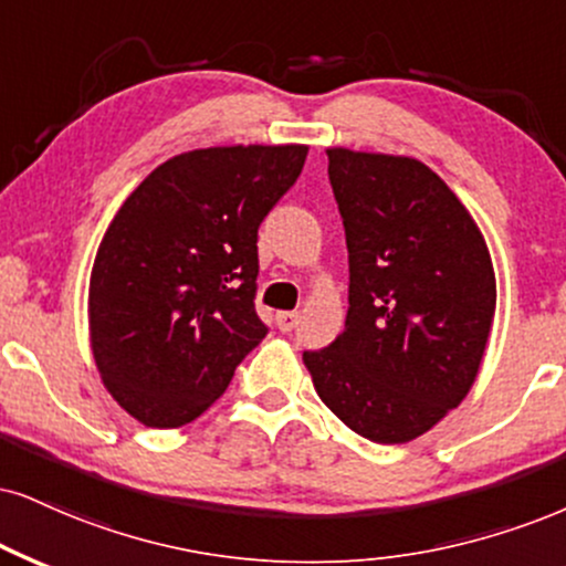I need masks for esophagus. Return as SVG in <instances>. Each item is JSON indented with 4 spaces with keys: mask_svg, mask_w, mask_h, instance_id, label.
Wrapping results in <instances>:
<instances>
[{
    "mask_svg": "<svg viewBox=\"0 0 566 566\" xmlns=\"http://www.w3.org/2000/svg\"><path fill=\"white\" fill-rule=\"evenodd\" d=\"M277 327H281L283 333H291L294 331V327L298 325V315L296 312H277Z\"/></svg>",
    "mask_w": 566,
    "mask_h": 566,
    "instance_id": "1",
    "label": "esophagus"
}]
</instances>
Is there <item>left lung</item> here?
<instances>
[{
    "mask_svg": "<svg viewBox=\"0 0 566 566\" xmlns=\"http://www.w3.org/2000/svg\"><path fill=\"white\" fill-rule=\"evenodd\" d=\"M344 218V333L304 365L325 407L361 438L407 443L457 409L483 361L496 275L457 193L411 157L327 149Z\"/></svg>",
    "mask_w": 566,
    "mask_h": 566,
    "instance_id": "1",
    "label": "left lung"
}]
</instances>
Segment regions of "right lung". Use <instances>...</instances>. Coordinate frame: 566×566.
Returning a JSON list of instances; mask_svg holds the SVG:
<instances>
[{
    "instance_id": "add662e5",
    "label": "right lung",
    "mask_w": 566,
    "mask_h": 566,
    "mask_svg": "<svg viewBox=\"0 0 566 566\" xmlns=\"http://www.w3.org/2000/svg\"><path fill=\"white\" fill-rule=\"evenodd\" d=\"M306 151H186L151 170L109 222L91 270V352L113 399L146 428L197 420L268 336L254 310L256 230Z\"/></svg>"
}]
</instances>
